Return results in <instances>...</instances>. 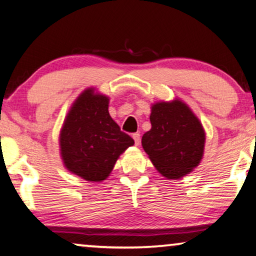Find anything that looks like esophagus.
<instances>
[{
    "mask_svg": "<svg viewBox=\"0 0 256 256\" xmlns=\"http://www.w3.org/2000/svg\"><path fill=\"white\" fill-rule=\"evenodd\" d=\"M132 138H133V140H134L136 145L138 146L139 144H140V134H139V133H133V134H132Z\"/></svg>",
    "mask_w": 256,
    "mask_h": 256,
    "instance_id": "esophagus-1",
    "label": "esophagus"
}]
</instances>
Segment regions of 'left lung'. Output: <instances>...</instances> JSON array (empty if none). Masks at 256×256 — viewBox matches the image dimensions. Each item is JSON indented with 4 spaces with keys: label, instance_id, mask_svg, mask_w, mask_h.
I'll list each match as a JSON object with an SVG mask.
<instances>
[{
    "label": "left lung",
    "instance_id": "left-lung-1",
    "mask_svg": "<svg viewBox=\"0 0 256 256\" xmlns=\"http://www.w3.org/2000/svg\"><path fill=\"white\" fill-rule=\"evenodd\" d=\"M152 128L142 136V148L164 178L178 180L200 164L205 131L188 104L175 98L150 106Z\"/></svg>",
    "mask_w": 256,
    "mask_h": 256
}]
</instances>
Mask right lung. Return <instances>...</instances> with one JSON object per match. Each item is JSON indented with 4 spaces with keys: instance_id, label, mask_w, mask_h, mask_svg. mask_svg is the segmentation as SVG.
Returning a JSON list of instances; mask_svg holds the SVG:
<instances>
[{
    "instance_id": "obj_1",
    "label": "right lung",
    "mask_w": 256,
    "mask_h": 256,
    "mask_svg": "<svg viewBox=\"0 0 256 256\" xmlns=\"http://www.w3.org/2000/svg\"><path fill=\"white\" fill-rule=\"evenodd\" d=\"M109 100L95 88H87L72 104L60 130L64 168L88 182L109 178L120 154L134 145L111 118Z\"/></svg>"
}]
</instances>
